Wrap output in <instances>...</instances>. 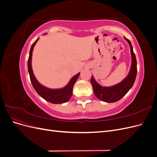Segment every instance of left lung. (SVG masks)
I'll return each mask as SVG.
<instances>
[{
	"mask_svg": "<svg viewBox=\"0 0 157 157\" xmlns=\"http://www.w3.org/2000/svg\"><path fill=\"white\" fill-rule=\"evenodd\" d=\"M125 39L130 44L132 59L131 69L127 77L121 83L111 87H103L94 80L93 77H91V84L95 96L103 101L113 103L120 100L129 91L135 82L137 75L136 58L130 40L126 38H125Z\"/></svg>",
	"mask_w": 157,
	"mask_h": 157,
	"instance_id": "8db88e82",
	"label": "left lung"
}]
</instances>
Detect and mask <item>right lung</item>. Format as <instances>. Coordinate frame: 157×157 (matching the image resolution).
Returning <instances> with one entry per match:
<instances>
[{
  "label": "right lung",
  "mask_w": 157,
  "mask_h": 157,
  "mask_svg": "<svg viewBox=\"0 0 157 157\" xmlns=\"http://www.w3.org/2000/svg\"><path fill=\"white\" fill-rule=\"evenodd\" d=\"M37 39L34 43L31 46V48L29 52V56L28 58V62H27V67H28V71L29 73V77L31 82L34 89L36 90V92L38 93L40 96L42 98L44 99L45 100L48 101L54 104H60L67 102L69 100L71 96L73 94V88L74 86V84L77 81V80L78 77L80 73H78L71 78L69 83L66 86L65 88L62 89H58V90H53V89H49L43 86H42L39 82L37 81L35 78L34 75L33 73V70L31 67V58H32V52L33 48L37 42Z\"/></svg>",
  "instance_id": "1"
}]
</instances>
